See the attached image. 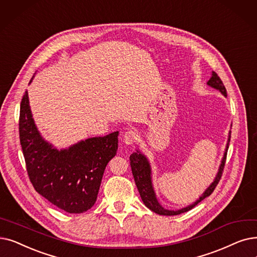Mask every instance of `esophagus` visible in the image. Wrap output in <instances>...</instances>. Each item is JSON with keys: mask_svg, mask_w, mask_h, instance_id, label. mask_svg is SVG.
<instances>
[{"mask_svg": "<svg viewBox=\"0 0 257 257\" xmlns=\"http://www.w3.org/2000/svg\"><path fill=\"white\" fill-rule=\"evenodd\" d=\"M138 138H139V133L137 131L128 130L124 135V142L127 145H132L138 141Z\"/></svg>", "mask_w": 257, "mask_h": 257, "instance_id": "34e87169", "label": "esophagus"}]
</instances>
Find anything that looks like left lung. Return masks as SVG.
Returning a JSON list of instances; mask_svg holds the SVG:
<instances>
[{
    "label": "left lung",
    "mask_w": 257,
    "mask_h": 257,
    "mask_svg": "<svg viewBox=\"0 0 257 257\" xmlns=\"http://www.w3.org/2000/svg\"><path fill=\"white\" fill-rule=\"evenodd\" d=\"M209 86L213 87L217 90H219L222 94L225 96H227V90L222 84L220 77L217 75L216 72H212V76L211 79L209 80V82L207 83ZM230 139H231V131L229 133V139H228V143H227V148L224 154V158H222L221 164L219 166L218 169V173L215 177L214 182L210 185V187L207 189V190L203 193V195L200 196L196 202L190 206H188L186 208H183L181 210H176V211H171V210H166L164 209L160 203L158 202V199L155 197L153 188H152V183H151V169H150V165L147 161V159L145 158V155H143L141 152L137 151L133 152L130 155V166H131V170H132V174L133 177H135V182L136 185L138 187V190L140 192V195L142 197V200L144 202L145 206L147 208H149L151 211L155 212L160 215H166V216H172V215H178L185 213V212L191 210L192 208H194L198 203L202 202L203 199H205L206 197H208L209 195H211V193L214 191V189L216 188L218 182L220 181L221 175H222V171H224L225 168V163H226V159H227V151L229 148V143H230Z\"/></svg>",
    "instance_id": "1"
}]
</instances>
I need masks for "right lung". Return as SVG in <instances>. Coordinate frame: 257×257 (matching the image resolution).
Segmentation results:
<instances>
[{
  "label": "right lung",
  "mask_w": 257,
  "mask_h": 257,
  "mask_svg": "<svg viewBox=\"0 0 257 257\" xmlns=\"http://www.w3.org/2000/svg\"><path fill=\"white\" fill-rule=\"evenodd\" d=\"M19 132L28 177L36 191L68 213L90 209L96 202L106 166L116 154L118 132L87 139L59 151L40 136L27 90L21 102Z\"/></svg>",
  "instance_id": "right-lung-1"
}]
</instances>
